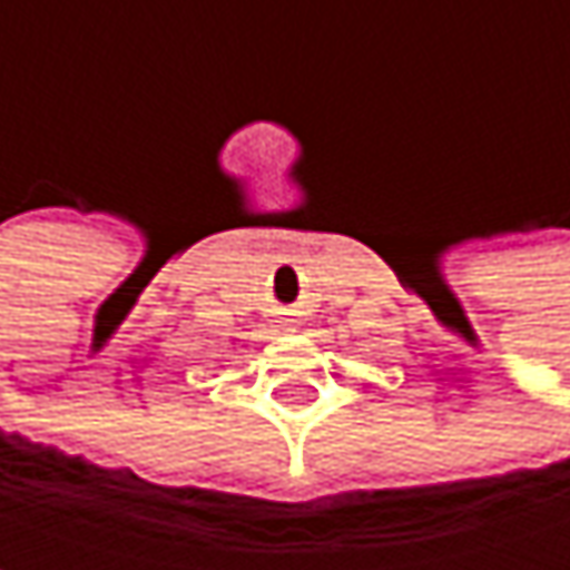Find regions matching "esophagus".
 I'll return each mask as SVG.
<instances>
[{
  "instance_id": "1",
  "label": "esophagus",
  "mask_w": 570,
  "mask_h": 570,
  "mask_svg": "<svg viewBox=\"0 0 570 570\" xmlns=\"http://www.w3.org/2000/svg\"><path fill=\"white\" fill-rule=\"evenodd\" d=\"M286 323H296V320H293V313H286Z\"/></svg>"
}]
</instances>
